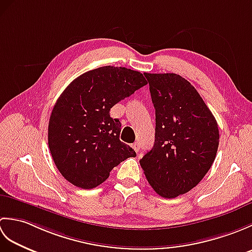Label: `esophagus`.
Here are the masks:
<instances>
[{
	"instance_id": "1",
	"label": "esophagus",
	"mask_w": 252,
	"mask_h": 252,
	"mask_svg": "<svg viewBox=\"0 0 252 252\" xmlns=\"http://www.w3.org/2000/svg\"><path fill=\"white\" fill-rule=\"evenodd\" d=\"M132 147H133V149H134V151L137 153L138 151H140V143L132 144Z\"/></svg>"
}]
</instances>
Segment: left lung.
I'll return each mask as SVG.
<instances>
[{
  "instance_id": "obj_1",
  "label": "left lung",
  "mask_w": 252,
  "mask_h": 252,
  "mask_svg": "<svg viewBox=\"0 0 252 252\" xmlns=\"http://www.w3.org/2000/svg\"><path fill=\"white\" fill-rule=\"evenodd\" d=\"M156 110L155 143L140 160L146 179L163 198H175L199 183L219 147L216 118L196 89L176 73H144Z\"/></svg>"
}]
</instances>
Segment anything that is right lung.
Returning a JSON list of instances; mask_svg holds the SVG:
<instances>
[{
  "label": "right lung",
  "instance_id": "add662e5",
  "mask_svg": "<svg viewBox=\"0 0 252 252\" xmlns=\"http://www.w3.org/2000/svg\"><path fill=\"white\" fill-rule=\"evenodd\" d=\"M146 84L140 71L105 66L81 74L65 89L51 114L49 147L68 182L94 189L120 162L136 156L120 141L121 123L109 111Z\"/></svg>",
  "mask_w": 252,
  "mask_h": 252
}]
</instances>
